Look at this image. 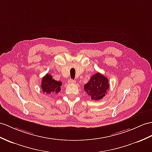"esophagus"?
Here are the masks:
<instances>
[{"mask_svg": "<svg viewBox=\"0 0 152 152\" xmlns=\"http://www.w3.org/2000/svg\"><path fill=\"white\" fill-rule=\"evenodd\" d=\"M74 83H75V80L72 79H69L68 80V83H69V84H73Z\"/></svg>", "mask_w": 152, "mask_h": 152, "instance_id": "34e87169", "label": "esophagus"}]
</instances>
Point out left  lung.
I'll return each mask as SVG.
<instances>
[{
	"label": "left lung",
	"instance_id": "left-lung-1",
	"mask_svg": "<svg viewBox=\"0 0 152 152\" xmlns=\"http://www.w3.org/2000/svg\"><path fill=\"white\" fill-rule=\"evenodd\" d=\"M109 87L108 79L100 73H97L84 85V90L92 100L98 101L104 97Z\"/></svg>",
	"mask_w": 152,
	"mask_h": 152
}]
</instances>
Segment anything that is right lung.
<instances>
[{
    "label": "right lung",
    "mask_w": 152,
    "mask_h": 152,
    "mask_svg": "<svg viewBox=\"0 0 152 152\" xmlns=\"http://www.w3.org/2000/svg\"><path fill=\"white\" fill-rule=\"evenodd\" d=\"M62 83L57 81L50 74L47 73L42 79L41 88L44 94L50 95L52 93L57 94L61 91Z\"/></svg>",
    "instance_id": "right-lung-1"
}]
</instances>
